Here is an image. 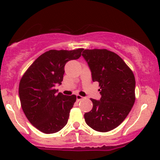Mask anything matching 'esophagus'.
Masks as SVG:
<instances>
[{
  "instance_id": "1",
  "label": "esophagus",
  "mask_w": 160,
  "mask_h": 160,
  "mask_svg": "<svg viewBox=\"0 0 160 160\" xmlns=\"http://www.w3.org/2000/svg\"><path fill=\"white\" fill-rule=\"evenodd\" d=\"M76 98H77V100L78 101H80V100H81L82 99H83V97L80 96V95H79V94L76 95Z\"/></svg>"
}]
</instances>
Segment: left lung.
I'll use <instances>...</instances> for the list:
<instances>
[{
    "label": "left lung",
    "mask_w": 160,
    "mask_h": 160,
    "mask_svg": "<svg viewBox=\"0 0 160 160\" xmlns=\"http://www.w3.org/2000/svg\"><path fill=\"white\" fill-rule=\"evenodd\" d=\"M82 56L88 63L93 82L100 86V100L91 99L92 111L84 114L92 129L107 132L120 125L135 102V78L120 56L107 49H86Z\"/></svg>",
    "instance_id": "left-lung-1"
}]
</instances>
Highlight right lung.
<instances>
[{
    "mask_svg": "<svg viewBox=\"0 0 160 160\" xmlns=\"http://www.w3.org/2000/svg\"><path fill=\"white\" fill-rule=\"evenodd\" d=\"M82 50H49L38 57L21 78L19 98L22 109L41 132L53 134L67 124L76 96L58 93L54 87L61 85L66 62L78 59Z\"/></svg>",
    "mask_w": 160,
    "mask_h": 160,
    "instance_id": "1",
    "label": "right lung"
}]
</instances>
